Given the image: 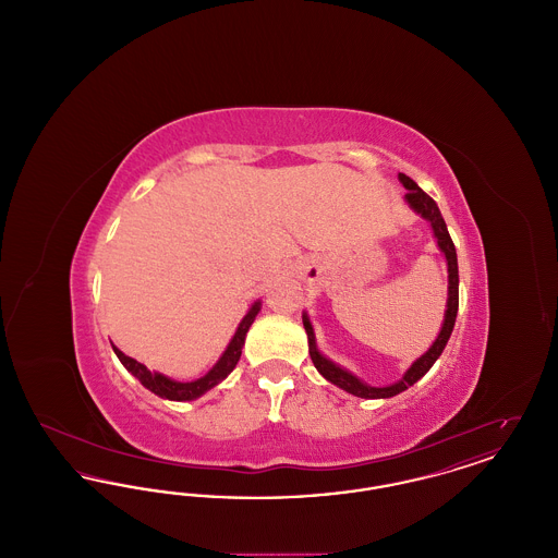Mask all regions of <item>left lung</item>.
Segmentation results:
<instances>
[{
	"label": "left lung",
	"instance_id": "8db88e82",
	"mask_svg": "<svg viewBox=\"0 0 558 558\" xmlns=\"http://www.w3.org/2000/svg\"><path fill=\"white\" fill-rule=\"evenodd\" d=\"M398 180L401 182V186L408 190L405 203L410 205L412 211L418 213L423 219L430 223V230H433V236L437 240V246H439V251L446 257V264H448V303H446V314H444L441 330H439L437 339L433 341V345L428 347L425 353L408 371L403 372V376L399 378L398 383L385 385V387H372L368 383H364L362 378H357L353 372L347 371L343 366H339L337 362H332L330 357H326L319 351L318 343H316V332H314V326L310 322V316L303 312V326H305V332H307L310 355H312L314 366L318 368L319 374L328 383L337 385L339 389H343V391L355 396V398H393V396H398L401 391L410 389L414 383H418L426 372L430 371V366L437 362V357L444 353V349H446L448 341H450L451 330H453V324H456V314H458V259H456V246L451 242L448 226H446V221L441 217L437 203L426 192H423L414 180H410L403 173H399Z\"/></svg>",
	"mask_w": 558,
	"mask_h": 558
}]
</instances>
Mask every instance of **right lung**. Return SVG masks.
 <instances>
[{
  "instance_id": "right-lung-1",
  "label": "right lung",
  "mask_w": 558,
  "mask_h": 558,
  "mask_svg": "<svg viewBox=\"0 0 558 558\" xmlns=\"http://www.w3.org/2000/svg\"><path fill=\"white\" fill-rule=\"evenodd\" d=\"M262 310V301H255L246 316L240 319L239 328L234 332V337L230 339V343L226 347V351L221 353V357L217 360V364L213 366L211 371L207 372L205 376L196 378V380H190V383H180V380H173L160 372H150L144 364H140L137 360H133L130 355H125L119 347L112 345V351L117 353V357L121 360V364L128 368V372H132L133 376L148 389L153 391L155 396H159L162 399H171V401H192V399L201 398L205 396L209 389L217 387L223 378H228V374L236 368L239 364L240 355H242V347H244V339H246V332L251 328V324L257 318Z\"/></svg>"
}]
</instances>
